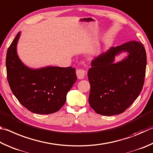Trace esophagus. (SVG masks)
I'll return each mask as SVG.
<instances>
[{"label":"esophagus","mask_w":153,"mask_h":153,"mask_svg":"<svg viewBox=\"0 0 153 153\" xmlns=\"http://www.w3.org/2000/svg\"><path fill=\"white\" fill-rule=\"evenodd\" d=\"M76 76H77V77H78L79 79H82L85 78L86 72H85L84 69L79 68V69L76 70Z\"/></svg>","instance_id":"esophagus-1"}]
</instances>
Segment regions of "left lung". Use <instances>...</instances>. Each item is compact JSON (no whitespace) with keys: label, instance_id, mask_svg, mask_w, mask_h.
Returning <instances> with one entry per match:
<instances>
[{"label":"left lung","instance_id":"left-lung-1","mask_svg":"<svg viewBox=\"0 0 153 153\" xmlns=\"http://www.w3.org/2000/svg\"><path fill=\"white\" fill-rule=\"evenodd\" d=\"M124 51L128 53L127 58L114 63V56ZM146 66V50L140 42L112 47L95 57L88 72L91 108L103 116L123 113L142 91Z\"/></svg>","mask_w":153,"mask_h":153}]
</instances>
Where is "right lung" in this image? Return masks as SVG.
<instances>
[{
  "label": "right lung",
  "mask_w": 153,
  "mask_h": 153,
  "mask_svg": "<svg viewBox=\"0 0 153 153\" xmlns=\"http://www.w3.org/2000/svg\"><path fill=\"white\" fill-rule=\"evenodd\" d=\"M19 36V32L7 52V76L10 89L21 105L33 113L50 114L58 111L64 105L67 93L76 81L75 68H27L17 54Z\"/></svg>",
  "instance_id": "add662e5"
}]
</instances>
